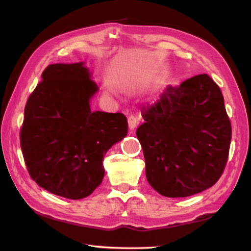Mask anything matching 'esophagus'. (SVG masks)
Returning <instances> with one entry per match:
<instances>
[{"label": "esophagus", "mask_w": 251, "mask_h": 251, "mask_svg": "<svg viewBox=\"0 0 251 251\" xmlns=\"http://www.w3.org/2000/svg\"><path fill=\"white\" fill-rule=\"evenodd\" d=\"M137 125H138V120H137V118H136L133 115H130L128 117V127H129V129H131V130L135 129L136 127H137Z\"/></svg>", "instance_id": "34e87169"}]
</instances>
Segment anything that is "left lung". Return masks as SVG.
Returning a JSON list of instances; mask_svg holds the SVG:
<instances>
[{
  "instance_id": "8db88e82",
  "label": "left lung",
  "mask_w": 251,
  "mask_h": 251,
  "mask_svg": "<svg viewBox=\"0 0 251 251\" xmlns=\"http://www.w3.org/2000/svg\"><path fill=\"white\" fill-rule=\"evenodd\" d=\"M136 135L146 178L165 197H188L214 186L228 159L231 126L224 96L207 74L169 86L144 113Z\"/></svg>"
}]
</instances>
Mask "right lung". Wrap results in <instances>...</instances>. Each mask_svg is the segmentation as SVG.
Listing matches in <instances>:
<instances>
[{
	"mask_svg": "<svg viewBox=\"0 0 251 251\" xmlns=\"http://www.w3.org/2000/svg\"><path fill=\"white\" fill-rule=\"evenodd\" d=\"M99 92L85 62L46 67L28 97L21 148L29 176L56 196L82 199L103 181V157L127 135L122 113L93 112Z\"/></svg>",
	"mask_w": 251,
	"mask_h": 251,
	"instance_id": "1",
	"label": "right lung"
}]
</instances>
